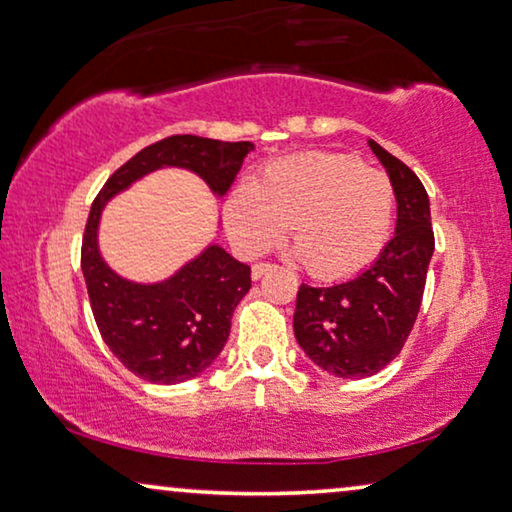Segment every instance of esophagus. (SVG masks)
Returning a JSON list of instances; mask_svg holds the SVG:
<instances>
[{
    "label": "esophagus",
    "mask_w": 512,
    "mask_h": 512,
    "mask_svg": "<svg viewBox=\"0 0 512 512\" xmlns=\"http://www.w3.org/2000/svg\"><path fill=\"white\" fill-rule=\"evenodd\" d=\"M271 269H274V264H267V262L255 264V267H252V281H260V278H262L264 274H269Z\"/></svg>",
    "instance_id": "34e87169"
}]
</instances>
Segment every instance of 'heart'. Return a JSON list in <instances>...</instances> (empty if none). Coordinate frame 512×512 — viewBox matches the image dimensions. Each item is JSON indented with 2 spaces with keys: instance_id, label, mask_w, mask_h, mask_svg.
<instances>
[{
  "instance_id": "b5f03b06",
  "label": "heart",
  "mask_w": 512,
  "mask_h": 512,
  "mask_svg": "<svg viewBox=\"0 0 512 512\" xmlns=\"http://www.w3.org/2000/svg\"><path fill=\"white\" fill-rule=\"evenodd\" d=\"M395 192L377 168L342 152H304L271 161L255 185H238L224 224L243 255L290 238L309 274L346 278L377 260L393 227Z\"/></svg>"
}]
</instances>
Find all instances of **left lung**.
<instances>
[{"instance_id": "1", "label": "left lung", "mask_w": 512, "mask_h": 512, "mask_svg": "<svg viewBox=\"0 0 512 512\" xmlns=\"http://www.w3.org/2000/svg\"><path fill=\"white\" fill-rule=\"evenodd\" d=\"M391 180L395 236L363 274L330 288L302 283L292 318L297 344L320 370L344 379L372 377L410 337L424 297L435 238L424 185L403 161L367 140Z\"/></svg>"}]
</instances>
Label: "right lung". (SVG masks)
<instances>
[{
    "mask_svg": "<svg viewBox=\"0 0 512 512\" xmlns=\"http://www.w3.org/2000/svg\"><path fill=\"white\" fill-rule=\"evenodd\" d=\"M250 149H255L252 142L170 135L114 170L95 196L81 241V271L102 339L140 379L180 384L215 363L229 339L234 309L250 290V267L234 260L222 245L210 243L166 281H128L100 255L102 210L112 196L161 168L192 170L210 192L224 196Z\"/></svg>",
    "mask_w": 512,
    "mask_h": 512,
    "instance_id": "1",
    "label": "right lung"
}]
</instances>
